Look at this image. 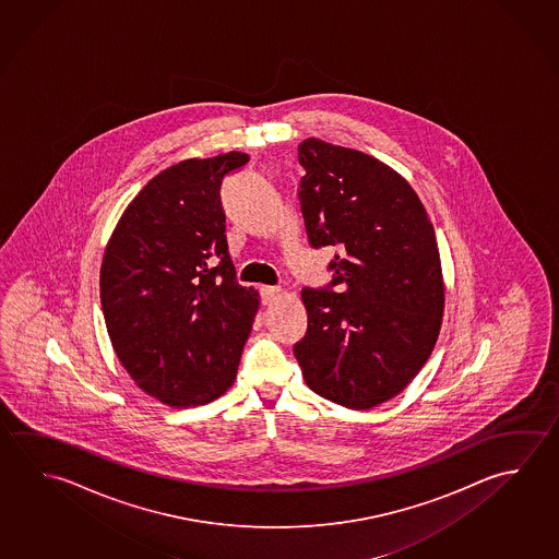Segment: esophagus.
Instances as JSON below:
<instances>
[{
	"label": "esophagus",
	"mask_w": 559,
	"mask_h": 559,
	"mask_svg": "<svg viewBox=\"0 0 559 559\" xmlns=\"http://www.w3.org/2000/svg\"><path fill=\"white\" fill-rule=\"evenodd\" d=\"M281 288L278 286H261V298L263 302L273 304L276 300V296H281Z\"/></svg>",
	"instance_id": "1"
}]
</instances>
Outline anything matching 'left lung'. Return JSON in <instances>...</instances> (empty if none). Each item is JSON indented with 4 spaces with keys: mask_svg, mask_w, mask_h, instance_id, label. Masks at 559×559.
Masks as SVG:
<instances>
[{
    "mask_svg": "<svg viewBox=\"0 0 559 559\" xmlns=\"http://www.w3.org/2000/svg\"><path fill=\"white\" fill-rule=\"evenodd\" d=\"M298 160L310 246L337 253L330 286L302 290L308 332L294 355L316 394L369 411L404 391L438 342L440 249L414 188L379 158L310 138Z\"/></svg>",
    "mask_w": 559,
    "mask_h": 559,
    "instance_id": "8db88e82",
    "label": "left lung"
}]
</instances>
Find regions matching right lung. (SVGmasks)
<instances>
[{
    "instance_id": "add662e5",
    "label": "right lung",
    "mask_w": 559,
    "mask_h": 559,
    "mask_svg": "<svg viewBox=\"0 0 559 559\" xmlns=\"http://www.w3.org/2000/svg\"><path fill=\"white\" fill-rule=\"evenodd\" d=\"M249 155L187 158L151 178L109 237L99 298L119 362L173 408L231 389L259 310L236 281L219 187Z\"/></svg>"
}]
</instances>
